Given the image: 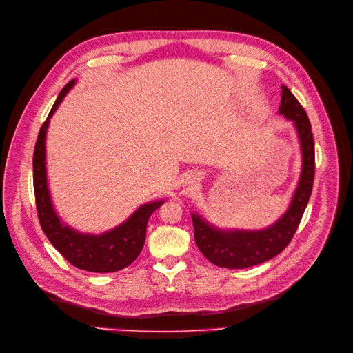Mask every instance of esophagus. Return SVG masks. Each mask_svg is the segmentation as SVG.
I'll use <instances>...</instances> for the list:
<instances>
[{
  "label": "esophagus",
  "mask_w": 353,
  "mask_h": 353,
  "mask_svg": "<svg viewBox=\"0 0 353 353\" xmlns=\"http://www.w3.org/2000/svg\"><path fill=\"white\" fill-rule=\"evenodd\" d=\"M192 182H195V181H192Z\"/></svg>",
  "instance_id": "1"
}]
</instances>
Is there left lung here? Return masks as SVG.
<instances>
[{
  "label": "left lung",
  "instance_id": "left-lung-1",
  "mask_svg": "<svg viewBox=\"0 0 353 353\" xmlns=\"http://www.w3.org/2000/svg\"><path fill=\"white\" fill-rule=\"evenodd\" d=\"M279 113L292 121L301 149V174L292 203L281 218L263 230H220L192 214L195 243L207 260L218 267L247 268L280 254L292 241L307 207L314 179V142L306 110L289 88L281 86Z\"/></svg>",
  "mask_w": 353,
  "mask_h": 353
}]
</instances>
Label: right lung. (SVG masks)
I'll use <instances>...</instances> for the list:
<instances>
[{
  "mask_svg": "<svg viewBox=\"0 0 353 353\" xmlns=\"http://www.w3.org/2000/svg\"><path fill=\"white\" fill-rule=\"evenodd\" d=\"M74 85L76 80L73 79L63 88L39 132L34 157H32V182H34L37 214L46 237L70 264L86 272L113 273L122 270L138 259L145 244L149 216L163 204V199L141 205L125 223L99 236L79 232L61 223L53 207L47 183L46 135L50 117Z\"/></svg>",
  "mask_w": 353,
  "mask_h": 353,
  "instance_id": "right-lung-1",
  "label": "right lung"
}]
</instances>
